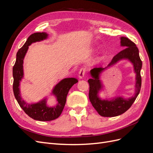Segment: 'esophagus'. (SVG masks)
<instances>
[{
	"label": "esophagus",
	"mask_w": 153,
	"mask_h": 153,
	"mask_svg": "<svg viewBox=\"0 0 153 153\" xmlns=\"http://www.w3.org/2000/svg\"><path fill=\"white\" fill-rule=\"evenodd\" d=\"M86 71V69L85 68H81L80 70L79 71V73H78V77L79 78H83V77L84 76L85 74Z\"/></svg>",
	"instance_id": "obj_1"
}]
</instances>
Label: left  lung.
<instances>
[{
    "label": "left lung",
    "instance_id": "obj_1",
    "mask_svg": "<svg viewBox=\"0 0 153 153\" xmlns=\"http://www.w3.org/2000/svg\"><path fill=\"white\" fill-rule=\"evenodd\" d=\"M121 45L126 47V48L115 55L106 67L111 66L121 59L128 58L133 63L134 70L136 73V94L128 99L118 97L110 101L101 100L97 95L99 91L102 87L99 76V73L106 68H95L91 69L90 73L92 78L88 80L89 84V98L93 107L103 117H115L126 112L135 101L140 91L142 84L140 70L142 62L139 56L138 49L136 45L126 37H121Z\"/></svg>",
    "mask_w": 153,
    "mask_h": 153
}]
</instances>
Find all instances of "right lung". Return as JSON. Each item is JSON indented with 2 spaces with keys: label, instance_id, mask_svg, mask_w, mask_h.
Returning <instances> with one entry per match:
<instances>
[{
  "label": "right lung",
  "instance_id": "right-lung-1",
  "mask_svg": "<svg viewBox=\"0 0 153 153\" xmlns=\"http://www.w3.org/2000/svg\"><path fill=\"white\" fill-rule=\"evenodd\" d=\"M47 36L48 34L45 32H36L31 34L24 46L18 50L16 53V62L13 68V89L16 101L26 114L33 119L40 121H52L60 116L66 104V97L69 89L78 82L76 78H67L62 80L55 85L52 92L57 97L58 103L53 107H48L47 105L46 99L35 104H28L22 99L19 85L20 82L24 76L23 62L27 51L31 43L43 40L47 38Z\"/></svg>",
  "mask_w": 153,
  "mask_h": 153
}]
</instances>
